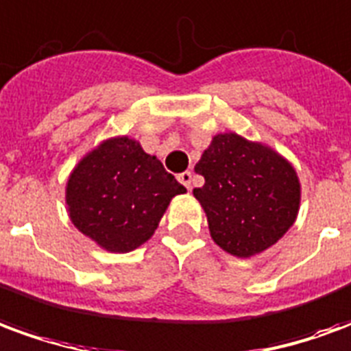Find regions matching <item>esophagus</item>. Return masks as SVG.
Instances as JSON below:
<instances>
[{
	"instance_id": "34e87169",
	"label": "esophagus",
	"mask_w": 351,
	"mask_h": 351,
	"mask_svg": "<svg viewBox=\"0 0 351 351\" xmlns=\"http://www.w3.org/2000/svg\"><path fill=\"white\" fill-rule=\"evenodd\" d=\"M191 180H193V175H191V171H184V173H180V175H178V182L184 184V186H186L188 190H190Z\"/></svg>"
}]
</instances>
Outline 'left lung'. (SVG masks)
Instances as JSON below:
<instances>
[{"label": "left lung", "mask_w": 351, "mask_h": 351, "mask_svg": "<svg viewBox=\"0 0 351 351\" xmlns=\"http://www.w3.org/2000/svg\"><path fill=\"white\" fill-rule=\"evenodd\" d=\"M205 176L193 195L213 241L235 258L261 254L286 235L299 214L301 182L271 146L239 133H218L195 165Z\"/></svg>", "instance_id": "1"}]
</instances>
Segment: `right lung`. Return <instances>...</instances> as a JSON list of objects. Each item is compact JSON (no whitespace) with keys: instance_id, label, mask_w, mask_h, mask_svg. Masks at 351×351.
I'll list each match as a JSON object with an SVG mask.
<instances>
[{"instance_id":"add662e5","label":"right lung","mask_w":351,"mask_h":351,"mask_svg":"<svg viewBox=\"0 0 351 351\" xmlns=\"http://www.w3.org/2000/svg\"><path fill=\"white\" fill-rule=\"evenodd\" d=\"M186 193L156 156L128 135L110 137L75 165L65 186L73 226L99 248L125 254L145 244L171 199Z\"/></svg>"}]
</instances>
